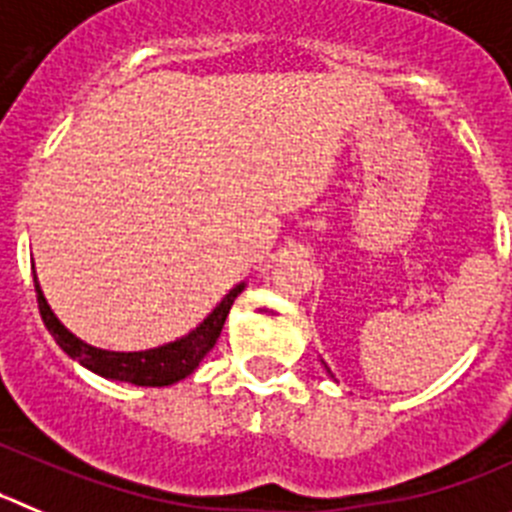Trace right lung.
Returning a JSON list of instances; mask_svg holds the SVG:
<instances>
[{
	"label": "right lung",
	"instance_id": "1",
	"mask_svg": "<svg viewBox=\"0 0 512 512\" xmlns=\"http://www.w3.org/2000/svg\"><path fill=\"white\" fill-rule=\"evenodd\" d=\"M32 280H35V293L37 305H40L42 323H45V328L50 331V336L55 338L57 346L68 353L73 361H78L80 366L93 371V374L103 376V379L126 381V384L136 386H169L186 379L191 371L202 364V358L214 348L219 333H222L224 321H227L234 298L245 290V283L234 285V288L224 295L222 303H219L194 331L176 338V341L164 343V346L159 348H148V351H105V348H95L90 346V343L80 341L78 336H73L68 328L62 326V323L57 321V315L52 313L50 305H47L45 295H42L40 283H37V272L32 275Z\"/></svg>",
	"mask_w": 512,
	"mask_h": 512
}]
</instances>
